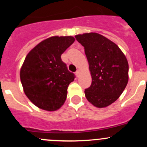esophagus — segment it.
<instances>
[{
	"instance_id": "1",
	"label": "esophagus",
	"mask_w": 147,
	"mask_h": 147,
	"mask_svg": "<svg viewBox=\"0 0 147 147\" xmlns=\"http://www.w3.org/2000/svg\"><path fill=\"white\" fill-rule=\"evenodd\" d=\"M80 71L79 69H78V70L76 71V72H75V75H76V76L78 78V77L80 76Z\"/></svg>"
}]
</instances>
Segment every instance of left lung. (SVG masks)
Segmentation results:
<instances>
[{
  "instance_id": "obj_1",
  "label": "left lung",
  "mask_w": 147,
  "mask_h": 147,
  "mask_svg": "<svg viewBox=\"0 0 147 147\" xmlns=\"http://www.w3.org/2000/svg\"><path fill=\"white\" fill-rule=\"evenodd\" d=\"M84 48L92 84L84 90L87 100L103 108L119 97L129 80L127 58L115 42L96 32L75 35Z\"/></svg>"
}]
</instances>
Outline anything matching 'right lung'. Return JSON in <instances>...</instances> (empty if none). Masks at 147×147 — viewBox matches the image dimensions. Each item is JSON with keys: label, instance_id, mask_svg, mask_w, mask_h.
Returning a JSON list of instances; mask_svg holds the SVG:
<instances>
[{"label": "right lung", "instance_id": "obj_1", "mask_svg": "<svg viewBox=\"0 0 147 147\" xmlns=\"http://www.w3.org/2000/svg\"><path fill=\"white\" fill-rule=\"evenodd\" d=\"M75 41L72 36H53L29 52L20 69L23 90L35 106L47 111L60 109L75 75L67 69L61 55Z\"/></svg>", "mask_w": 147, "mask_h": 147}]
</instances>
